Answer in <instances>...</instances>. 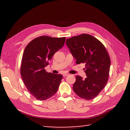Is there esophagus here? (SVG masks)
I'll list each match as a JSON object with an SVG mask.
<instances>
[{"instance_id": "obj_1", "label": "esophagus", "mask_w": 130, "mask_h": 130, "mask_svg": "<svg viewBox=\"0 0 130 130\" xmlns=\"http://www.w3.org/2000/svg\"><path fill=\"white\" fill-rule=\"evenodd\" d=\"M68 75H69V74H63V76H68Z\"/></svg>"}]
</instances>
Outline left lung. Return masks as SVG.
Listing matches in <instances>:
<instances>
[{
  "instance_id": "8db88e82",
  "label": "left lung",
  "mask_w": 130,
  "mask_h": 130,
  "mask_svg": "<svg viewBox=\"0 0 130 130\" xmlns=\"http://www.w3.org/2000/svg\"><path fill=\"white\" fill-rule=\"evenodd\" d=\"M66 44L77 64L84 63L85 65L86 78L76 75L73 90L84 99L94 98L108 79L111 60L106 47L93 36L85 34L68 38Z\"/></svg>"
}]
</instances>
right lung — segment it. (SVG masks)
<instances>
[{
    "instance_id": "obj_1",
    "label": "right lung",
    "mask_w": 130,
    "mask_h": 130,
    "mask_svg": "<svg viewBox=\"0 0 130 130\" xmlns=\"http://www.w3.org/2000/svg\"><path fill=\"white\" fill-rule=\"evenodd\" d=\"M65 39L42 36L31 41L24 49L21 74L27 89L38 100L51 97L59 88L62 75L46 72L45 68L55 52L62 47Z\"/></svg>"
}]
</instances>
